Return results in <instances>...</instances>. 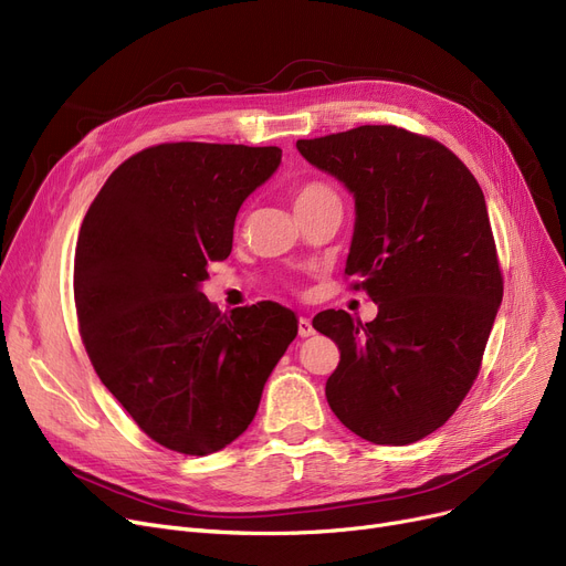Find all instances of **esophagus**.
Listing matches in <instances>:
<instances>
[{"instance_id": "34e87169", "label": "esophagus", "mask_w": 566, "mask_h": 566, "mask_svg": "<svg viewBox=\"0 0 566 566\" xmlns=\"http://www.w3.org/2000/svg\"><path fill=\"white\" fill-rule=\"evenodd\" d=\"M313 334H315L313 322H311L308 317H300V336H302V338H308V336H313Z\"/></svg>"}]
</instances>
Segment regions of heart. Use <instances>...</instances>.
<instances>
[{"label":"heart","instance_id":"obj_1","mask_svg":"<svg viewBox=\"0 0 566 566\" xmlns=\"http://www.w3.org/2000/svg\"><path fill=\"white\" fill-rule=\"evenodd\" d=\"M319 202H338V193L325 181H306L294 191V209L313 207Z\"/></svg>","mask_w":566,"mask_h":566}]
</instances>
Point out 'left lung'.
Instances as JSON below:
<instances>
[{
  "label": "left lung",
  "instance_id": "8db88e82",
  "mask_svg": "<svg viewBox=\"0 0 566 566\" xmlns=\"http://www.w3.org/2000/svg\"><path fill=\"white\" fill-rule=\"evenodd\" d=\"M297 149L355 196L345 274L378 304L366 325L334 308L313 317L340 349L329 408L368 442L412 444L468 396L502 302L481 186L442 143L391 124L297 140Z\"/></svg>",
  "mask_w": 566,
  "mask_h": 566
}]
</instances>
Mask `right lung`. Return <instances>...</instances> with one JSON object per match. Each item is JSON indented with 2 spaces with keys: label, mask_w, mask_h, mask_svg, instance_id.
Returning a JSON list of instances; mask_svg holds the SVG:
<instances>
[{
  "label": "right lung",
  "mask_w": 566,
  "mask_h": 566,
  "mask_svg": "<svg viewBox=\"0 0 566 566\" xmlns=\"http://www.w3.org/2000/svg\"><path fill=\"white\" fill-rule=\"evenodd\" d=\"M279 147L166 143L126 158L80 226L73 294L90 361L160 447L207 455L253 421L297 336L276 302L221 313L200 292Z\"/></svg>",
  "instance_id": "add662e5"
}]
</instances>
